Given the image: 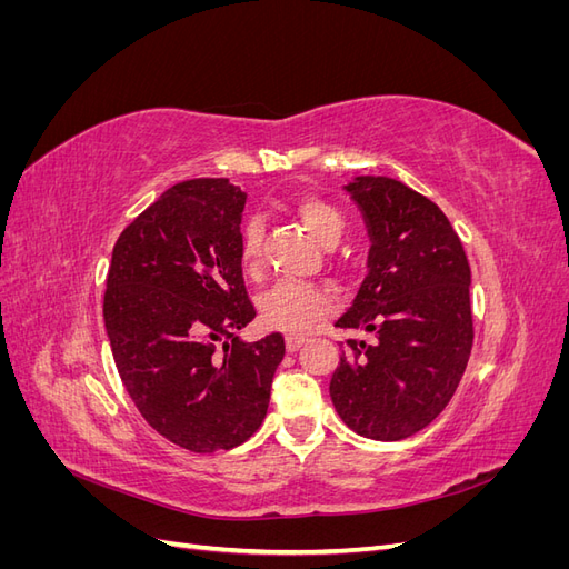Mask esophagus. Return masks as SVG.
Segmentation results:
<instances>
[{"mask_svg": "<svg viewBox=\"0 0 569 569\" xmlns=\"http://www.w3.org/2000/svg\"><path fill=\"white\" fill-rule=\"evenodd\" d=\"M306 339L303 337H299V335H287L284 337V347H287V351L289 353H295V351H299L301 349V343H303Z\"/></svg>", "mask_w": 569, "mask_h": 569, "instance_id": "34e87169", "label": "esophagus"}]
</instances>
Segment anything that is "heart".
Here are the masks:
<instances>
[{
  "mask_svg": "<svg viewBox=\"0 0 569 569\" xmlns=\"http://www.w3.org/2000/svg\"><path fill=\"white\" fill-rule=\"evenodd\" d=\"M297 213L322 247H335L343 234V218L332 203L308 197L297 206ZM261 239L263 226L258 218H251L239 239V258L247 272H256L261 266ZM335 308V297L330 291L313 284L299 282H278L258 299V313L270 330H280L289 335H303L316 322L327 318Z\"/></svg>",
  "mask_w": 569,
  "mask_h": 569,
  "instance_id": "b5f03b06",
  "label": "heart"
}]
</instances>
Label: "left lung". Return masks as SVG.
Here are the masks:
<instances>
[{"label": "left lung", "mask_w": 569, "mask_h": 569, "mask_svg": "<svg viewBox=\"0 0 569 569\" xmlns=\"http://www.w3.org/2000/svg\"><path fill=\"white\" fill-rule=\"evenodd\" d=\"M343 192L363 216L370 251L366 280L335 325L377 341H349L330 396L356 435L399 441L439 416L468 366V256L439 206L408 184L358 176Z\"/></svg>", "instance_id": "obj_1"}]
</instances>
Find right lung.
<instances>
[{"label": "right lung", "instance_id": "add662e5", "mask_svg": "<svg viewBox=\"0 0 569 569\" xmlns=\"http://www.w3.org/2000/svg\"><path fill=\"white\" fill-rule=\"evenodd\" d=\"M247 192L226 178L178 182L120 232L104 327L142 418L187 451L234 449L261 427L284 339L237 337L256 311L239 239Z\"/></svg>", "mask_w": 569, "mask_h": 569}]
</instances>
